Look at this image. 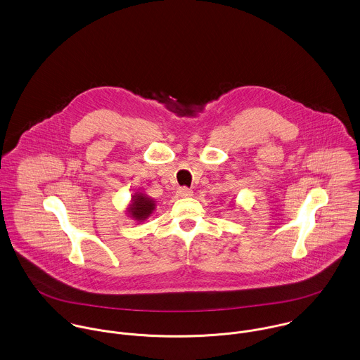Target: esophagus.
I'll return each instance as SVG.
<instances>
[{
  "mask_svg": "<svg viewBox=\"0 0 360 360\" xmlns=\"http://www.w3.org/2000/svg\"><path fill=\"white\" fill-rule=\"evenodd\" d=\"M176 193H178V196H182V198H188V196H192V189L191 188H188V186H181V188H178V191H176Z\"/></svg>",
  "mask_w": 360,
  "mask_h": 360,
  "instance_id": "obj_1",
  "label": "esophagus"
}]
</instances>
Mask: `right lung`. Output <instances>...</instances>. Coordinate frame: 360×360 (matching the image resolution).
<instances>
[{
	"label": "right lung",
	"instance_id": "obj_1",
	"mask_svg": "<svg viewBox=\"0 0 360 360\" xmlns=\"http://www.w3.org/2000/svg\"><path fill=\"white\" fill-rule=\"evenodd\" d=\"M154 210V203L153 200H150L148 198L143 196V195H136L134 196V202L130 207L131 216L137 220H144L146 217L150 216V213Z\"/></svg>",
	"mask_w": 360,
	"mask_h": 360
}]
</instances>
